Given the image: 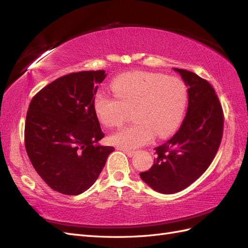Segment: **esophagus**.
Returning <instances> with one entry per match:
<instances>
[{"label":"esophagus","mask_w":248,"mask_h":248,"mask_svg":"<svg viewBox=\"0 0 248 248\" xmlns=\"http://www.w3.org/2000/svg\"><path fill=\"white\" fill-rule=\"evenodd\" d=\"M123 151L128 157H132L134 154L137 153V151H132V150H123Z\"/></svg>","instance_id":"1"}]
</instances>
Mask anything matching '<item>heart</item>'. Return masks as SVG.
I'll return each instance as SVG.
<instances>
[{"instance_id":"obj_1","label":"heart","mask_w":248,"mask_h":248,"mask_svg":"<svg viewBox=\"0 0 248 248\" xmlns=\"http://www.w3.org/2000/svg\"><path fill=\"white\" fill-rule=\"evenodd\" d=\"M110 88L116 97L98 92L94 109L107 127L121 125L132 110L134 124L109 137L111 145L131 150L144 146L154 134L167 138L181 124L188 100L184 81L161 73L137 71L125 73L112 80Z\"/></svg>"}]
</instances>
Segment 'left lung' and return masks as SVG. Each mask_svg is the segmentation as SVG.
<instances>
[{"instance_id":"left-lung-1","label":"left lung","mask_w":248,"mask_h":248,"mask_svg":"<svg viewBox=\"0 0 248 248\" xmlns=\"http://www.w3.org/2000/svg\"><path fill=\"white\" fill-rule=\"evenodd\" d=\"M174 70L188 88L186 116L175 136L155 148L152 168L140 174L152 189L164 194L185 189L202 175L219 148L223 131L222 108L213 87L196 73Z\"/></svg>"}]
</instances>
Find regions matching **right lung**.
I'll list each match as a JSON object with an SVG mask.
<instances>
[{"mask_svg":"<svg viewBox=\"0 0 248 248\" xmlns=\"http://www.w3.org/2000/svg\"><path fill=\"white\" fill-rule=\"evenodd\" d=\"M104 70L80 71L57 78L30 103L25 146L30 160L51 189L77 196L91 187L114 148L104 137L94 97Z\"/></svg>","mask_w":248,"mask_h":248,"instance_id":"add662e5","label":"right lung"}]
</instances>
